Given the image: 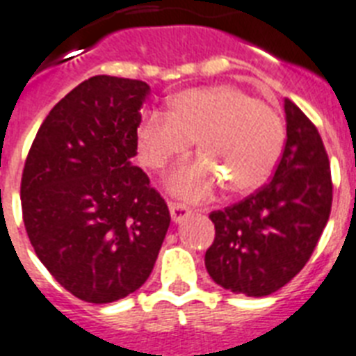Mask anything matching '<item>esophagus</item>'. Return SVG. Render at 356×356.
Listing matches in <instances>:
<instances>
[{"label":"esophagus","instance_id":"obj_1","mask_svg":"<svg viewBox=\"0 0 356 356\" xmlns=\"http://www.w3.org/2000/svg\"><path fill=\"white\" fill-rule=\"evenodd\" d=\"M170 213H172L173 223H183L184 219L192 213V208L181 203H170Z\"/></svg>","mask_w":356,"mask_h":356}]
</instances>
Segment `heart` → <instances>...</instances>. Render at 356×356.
Returning a JSON list of instances; mask_svg holds the SVG:
<instances>
[{
	"instance_id": "b5f03b06",
	"label": "heart",
	"mask_w": 356,
	"mask_h": 356,
	"mask_svg": "<svg viewBox=\"0 0 356 356\" xmlns=\"http://www.w3.org/2000/svg\"><path fill=\"white\" fill-rule=\"evenodd\" d=\"M137 155L148 170H163L190 149L201 157L170 173L177 197L201 201L223 183L230 193L261 186L278 164L285 126L278 111L234 86L188 89L175 95L168 113H146L135 133Z\"/></svg>"
}]
</instances>
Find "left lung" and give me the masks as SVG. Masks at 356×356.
Segmentation results:
<instances>
[{"mask_svg":"<svg viewBox=\"0 0 356 356\" xmlns=\"http://www.w3.org/2000/svg\"><path fill=\"white\" fill-rule=\"evenodd\" d=\"M287 138L273 179L243 201L210 213L216 238L204 254L213 282L247 296H268L305 267L333 203L322 137L285 98Z\"/></svg>","mask_w":356,"mask_h":356,"instance_id":"8db88e82","label":"left lung"}]
</instances>
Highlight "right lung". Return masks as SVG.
Returning <instances> with one entry per match:
<instances>
[{
  "label": "right lung",
  "mask_w": 356,
  "mask_h": 356,
  "mask_svg": "<svg viewBox=\"0 0 356 356\" xmlns=\"http://www.w3.org/2000/svg\"><path fill=\"white\" fill-rule=\"evenodd\" d=\"M148 91L131 78H89L51 109L25 161L19 193L31 245L83 302L135 293L168 232V204L131 164Z\"/></svg>",
  "instance_id": "add662e5"
}]
</instances>
